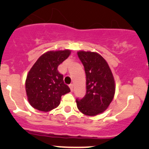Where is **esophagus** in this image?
<instances>
[{
	"label": "esophagus",
	"mask_w": 149,
	"mask_h": 149,
	"mask_svg": "<svg viewBox=\"0 0 149 149\" xmlns=\"http://www.w3.org/2000/svg\"><path fill=\"white\" fill-rule=\"evenodd\" d=\"M69 87H70V91H73V84H70V85H69Z\"/></svg>",
	"instance_id": "1"
}]
</instances>
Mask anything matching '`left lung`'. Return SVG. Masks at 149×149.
Wrapping results in <instances>:
<instances>
[{"label":"left lung","instance_id":"1","mask_svg":"<svg viewBox=\"0 0 149 149\" xmlns=\"http://www.w3.org/2000/svg\"><path fill=\"white\" fill-rule=\"evenodd\" d=\"M77 55L86 76V92L81 100H76L80 112L96 116L107 109L115 94L113 74L104 58L96 52L80 50Z\"/></svg>","mask_w":149,"mask_h":149}]
</instances>
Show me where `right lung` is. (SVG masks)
I'll list each match as a JSON object with an SVG mask.
<instances>
[{"label":"right lung","instance_id":"right-lung-1","mask_svg":"<svg viewBox=\"0 0 149 149\" xmlns=\"http://www.w3.org/2000/svg\"><path fill=\"white\" fill-rule=\"evenodd\" d=\"M70 53L71 51L67 49L47 51L31 68L26 76L25 88L29 103L33 108L49 112L59 106L61 96L70 92L58 67Z\"/></svg>","mask_w":149,"mask_h":149}]
</instances>
